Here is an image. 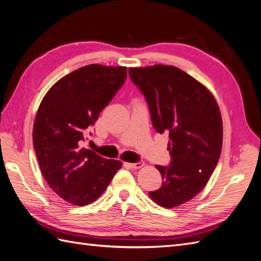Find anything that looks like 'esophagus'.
Listing matches in <instances>:
<instances>
[{
	"mask_svg": "<svg viewBox=\"0 0 261 261\" xmlns=\"http://www.w3.org/2000/svg\"><path fill=\"white\" fill-rule=\"evenodd\" d=\"M126 167H129L132 169H139L144 165V162H136V163H125Z\"/></svg>",
	"mask_w": 261,
	"mask_h": 261,
	"instance_id": "esophagus-1",
	"label": "esophagus"
}]
</instances>
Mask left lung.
Returning a JSON list of instances; mask_svg holds the SVG:
<instances>
[{"label":"left lung","mask_w":261,"mask_h":261,"mask_svg":"<svg viewBox=\"0 0 261 261\" xmlns=\"http://www.w3.org/2000/svg\"><path fill=\"white\" fill-rule=\"evenodd\" d=\"M133 83L148 102L154 129L169 132V167L155 165L162 186L149 196L174 208L199 194L216 169L223 140L222 116L211 91L178 67H129Z\"/></svg>","instance_id":"1"}]
</instances>
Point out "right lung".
Wrapping results in <instances>:
<instances>
[{"instance_id":"1","label":"right lung","mask_w":261,"mask_h":261,"mask_svg":"<svg viewBox=\"0 0 261 261\" xmlns=\"http://www.w3.org/2000/svg\"><path fill=\"white\" fill-rule=\"evenodd\" d=\"M126 75L125 66L81 67L55 83L39 106L33 130L39 167L53 192L69 203L96 201L122 168L120 160L105 159L82 143Z\"/></svg>"}]
</instances>
